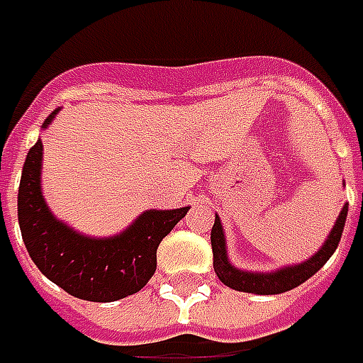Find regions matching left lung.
<instances>
[{
  "label": "left lung",
  "instance_id": "obj_1",
  "mask_svg": "<svg viewBox=\"0 0 363 363\" xmlns=\"http://www.w3.org/2000/svg\"><path fill=\"white\" fill-rule=\"evenodd\" d=\"M346 215H348V205H344L340 215L336 218V225L330 230V235L323 244V248L299 266H289V268H281L274 272V274H252V272H242L236 269L227 258V244H225V233L220 227V220L215 217V225L211 228V246H213V268L215 274L225 285L230 289L244 293H259V295H277V293H285L289 289H295L297 285L307 281L309 277L317 274L318 269L325 266L328 258L333 256L334 250L338 248L340 242L342 230H344V223H346Z\"/></svg>",
  "mask_w": 363,
  "mask_h": 363
}]
</instances>
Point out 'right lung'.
<instances>
[{"label":"right lung","instance_id":"obj_1","mask_svg":"<svg viewBox=\"0 0 363 363\" xmlns=\"http://www.w3.org/2000/svg\"><path fill=\"white\" fill-rule=\"evenodd\" d=\"M52 111L45 125H50ZM43 143L38 140L23 166L17 211L27 252L50 281L78 299L109 303L140 291L156 272V250L189 207L146 211L121 235L89 238L56 220L40 191Z\"/></svg>","mask_w":363,"mask_h":363}]
</instances>
